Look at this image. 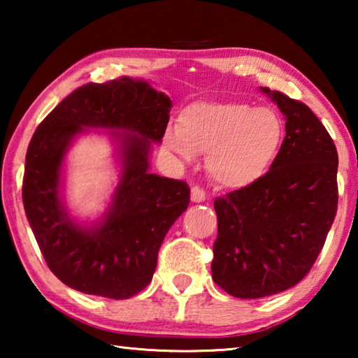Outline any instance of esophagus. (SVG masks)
<instances>
[{"label":"esophagus","instance_id":"esophagus-1","mask_svg":"<svg viewBox=\"0 0 358 358\" xmlns=\"http://www.w3.org/2000/svg\"><path fill=\"white\" fill-rule=\"evenodd\" d=\"M205 191L203 189H201V187L199 186H194L192 189H191V201L194 202V203H201V202H203L205 201Z\"/></svg>","mask_w":358,"mask_h":358}]
</instances>
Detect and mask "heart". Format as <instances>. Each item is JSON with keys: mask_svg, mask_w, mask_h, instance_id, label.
<instances>
[{"mask_svg": "<svg viewBox=\"0 0 358 358\" xmlns=\"http://www.w3.org/2000/svg\"><path fill=\"white\" fill-rule=\"evenodd\" d=\"M284 121L270 107L246 102H197L167 126L164 147L181 159L207 153V171L229 189H245L262 180L280 155Z\"/></svg>", "mask_w": 358, "mask_h": 358, "instance_id": "obj_1", "label": "heart"}]
</instances>
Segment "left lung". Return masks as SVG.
<instances>
[{"instance_id": "1", "label": "left lung", "mask_w": 358, "mask_h": 358, "mask_svg": "<svg viewBox=\"0 0 358 358\" xmlns=\"http://www.w3.org/2000/svg\"><path fill=\"white\" fill-rule=\"evenodd\" d=\"M280 107L286 137L256 185L217 197L211 276L237 299H262L295 286L316 262L338 207V153L311 108L260 88Z\"/></svg>"}]
</instances>
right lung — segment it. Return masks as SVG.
<instances>
[{
    "mask_svg": "<svg viewBox=\"0 0 358 358\" xmlns=\"http://www.w3.org/2000/svg\"><path fill=\"white\" fill-rule=\"evenodd\" d=\"M172 101L143 78L87 83L38 126L29 142L23 207L48 268L78 292L131 299L153 278L169 229L189 205L185 181L150 173L151 145L161 143ZM90 129L109 132L119 183L104 214L82 223L65 207V155Z\"/></svg>",
    "mask_w": 358,
    "mask_h": 358,
    "instance_id": "obj_1",
    "label": "right lung"
}]
</instances>
